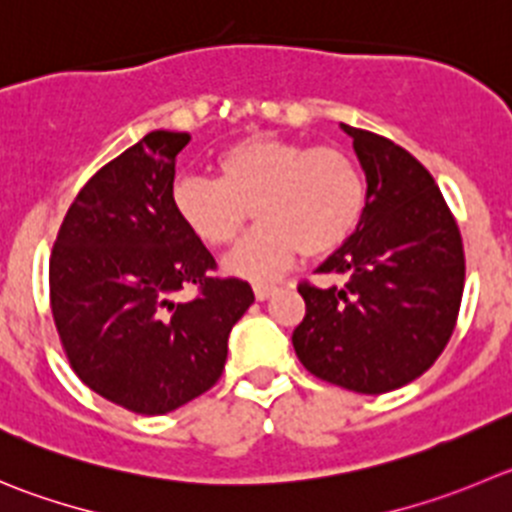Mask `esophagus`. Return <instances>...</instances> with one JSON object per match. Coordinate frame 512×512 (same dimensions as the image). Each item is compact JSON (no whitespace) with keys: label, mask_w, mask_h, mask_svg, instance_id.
<instances>
[{"label":"esophagus","mask_w":512,"mask_h":512,"mask_svg":"<svg viewBox=\"0 0 512 512\" xmlns=\"http://www.w3.org/2000/svg\"><path fill=\"white\" fill-rule=\"evenodd\" d=\"M253 294H256V299H259V301H266V299H271V296L276 294V286L256 284V286H253Z\"/></svg>","instance_id":"esophagus-1"}]
</instances>
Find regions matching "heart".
<instances>
[{"instance_id":"1","label":"heart","mask_w":512,"mask_h":512,"mask_svg":"<svg viewBox=\"0 0 512 512\" xmlns=\"http://www.w3.org/2000/svg\"><path fill=\"white\" fill-rule=\"evenodd\" d=\"M218 178L178 175L170 203L206 246H231L248 216L259 218L226 269L269 281L289 269L296 253L324 256L347 241L367 203L357 160L342 148H309L276 135H253L216 158Z\"/></svg>"}]
</instances>
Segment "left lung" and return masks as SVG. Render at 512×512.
<instances>
[{"instance_id": "1", "label": "left lung", "mask_w": 512, "mask_h": 512, "mask_svg": "<svg viewBox=\"0 0 512 512\" xmlns=\"http://www.w3.org/2000/svg\"><path fill=\"white\" fill-rule=\"evenodd\" d=\"M342 130L367 175V203L357 231L316 269L344 284H299L306 314L291 342L314 377L384 394L425 374L450 342L465 251L455 216L415 155L369 130Z\"/></svg>"}]
</instances>
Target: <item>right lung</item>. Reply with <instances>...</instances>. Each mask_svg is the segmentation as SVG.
Listing matches in <instances>:
<instances>
[{"instance_id": "obj_1", "label": "right lung", "mask_w": 512, "mask_h": 512, "mask_svg": "<svg viewBox=\"0 0 512 512\" xmlns=\"http://www.w3.org/2000/svg\"><path fill=\"white\" fill-rule=\"evenodd\" d=\"M188 133L153 130L72 201L50 256V306L77 377L138 415H165L218 382L228 334L253 304L170 203ZM186 285L199 294L175 302Z\"/></svg>"}]
</instances>
